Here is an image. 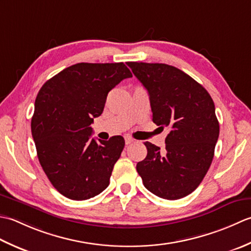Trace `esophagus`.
Here are the masks:
<instances>
[{
    "instance_id": "esophagus-1",
    "label": "esophagus",
    "mask_w": 251,
    "mask_h": 251,
    "mask_svg": "<svg viewBox=\"0 0 251 251\" xmlns=\"http://www.w3.org/2000/svg\"><path fill=\"white\" fill-rule=\"evenodd\" d=\"M135 140L133 139V137H131V136H126V145H130V144H132L133 142H134Z\"/></svg>"
}]
</instances>
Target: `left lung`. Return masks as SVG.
<instances>
[{
  "label": "left lung",
  "instance_id": "8db88e82",
  "mask_svg": "<svg viewBox=\"0 0 251 251\" xmlns=\"http://www.w3.org/2000/svg\"><path fill=\"white\" fill-rule=\"evenodd\" d=\"M150 95L152 121L168 126L166 150L144 143L147 156L137 162L143 184L156 196L176 201L198 187L213 159L220 126L210 94L173 66L129 61Z\"/></svg>",
  "mask_w": 251,
  "mask_h": 251
}]
</instances>
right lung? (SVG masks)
<instances>
[{"label": "right lung", "instance_id": "obj_1", "mask_svg": "<svg viewBox=\"0 0 251 251\" xmlns=\"http://www.w3.org/2000/svg\"><path fill=\"white\" fill-rule=\"evenodd\" d=\"M131 76L124 63H79L48 80L39 91L32 136L41 167L65 197L85 201L109 185L125 139H91V125L103 112L108 92Z\"/></svg>", "mask_w": 251, "mask_h": 251}]
</instances>
